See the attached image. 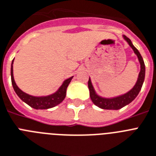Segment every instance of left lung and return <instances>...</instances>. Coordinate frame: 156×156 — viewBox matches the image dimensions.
I'll use <instances>...</instances> for the list:
<instances>
[{
    "instance_id": "obj_1",
    "label": "left lung",
    "mask_w": 156,
    "mask_h": 156,
    "mask_svg": "<svg viewBox=\"0 0 156 156\" xmlns=\"http://www.w3.org/2000/svg\"><path fill=\"white\" fill-rule=\"evenodd\" d=\"M123 38L127 41L130 47L133 49L134 52L136 54V56H138L139 61L140 63V72L139 73L138 80L137 82L135 84L132 90H130L129 92L127 93L123 94L122 96H117V97H114V98H103L101 96H98L96 93L94 87L92 84L91 80H88V88H89V93L91 100L93 102L95 105L100 108L102 109H108V110H118V109L122 108L123 107L126 106L128 104L133 101L136 97L138 96L139 92L141 90L144 81L145 77V64L144 62L142 56L140 55V52H139L137 48L132 44L131 40L127 37L126 36H123Z\"/></svg>"
}]
</instances>
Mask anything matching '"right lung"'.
<instances>
[{
	"label": "right lung",
	"mask_w": 156,
	"mask_h": 156,
	"mask_svg": "<svg viewBox=\"0 0 156 156\" xmlns=\"http://www.w3.org/2000/svg\"><path fill=\"white\" fill-rule=\"evenodd\" d=\"M12 64H13V60H12V62L11 64L12 84L13 89L16 93V95L20 97V100L24 101V103H26L28 105H29V106L35 109H48L56 106L64 100L65 96H66L67 87L69 86V83L71 82L73 76L65 80L64 81V83H62V85L60 87V88L55 93L52 94V95H49V96H33L21 91L16 84L13 78Z\"/></svg>",
	"instance_id": "right-lung-1"
}]
</instances>
